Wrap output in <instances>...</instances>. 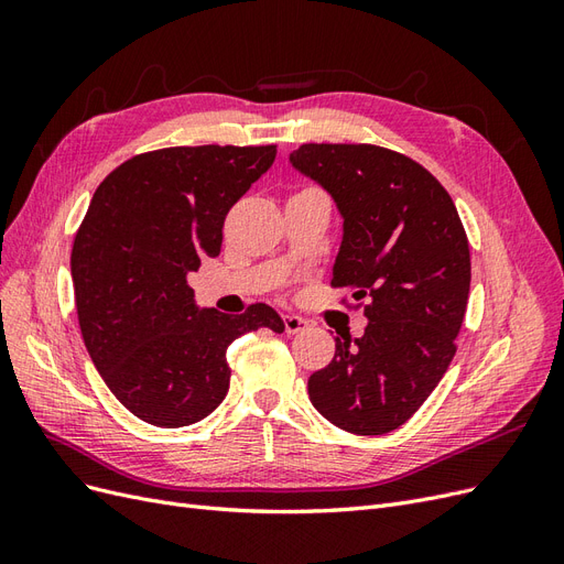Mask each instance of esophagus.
I'll return each mask as SVG.
<instances>
[{
    "label": "esophagus",
    "mask_w": 564,
    "mask_h": 564,
    "mask_svg": "<svg viewBox=\"0 0 564 564\" xmlns=\"http://www.w3.org/2000/svg\"><path fill=\"white\" fill-rule=\"evenodd\" d=\"M308 327H311V322L305 319V317L294 315V313L284 315V332H286V334H299V332H305Z\"/></svg>",
    "instance_id": "1"
}]
</instances>
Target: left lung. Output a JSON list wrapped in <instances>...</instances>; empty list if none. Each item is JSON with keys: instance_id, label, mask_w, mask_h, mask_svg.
Segmentation results:
<instances>
[{"instance_id": "8db88e82", "label": "left lung", "mask_w": 564, "mask_h": 564, "mask_svg": "<svg viewBox=\"0 0 564 564\" xmlns=\"http://www.w3.org/2000/svg\"><path fill=\"white\" fill-rule=\"evenodd\" d=\"M289 162L336 202L344 237L332 286L355 289L369 319L360 338H334V360L308 379L311 402L348 433H390L456 352L470 289L466 230L440 181L400 152L305 143Z\"/></svg>"}]
</instances>
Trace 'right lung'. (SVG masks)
<instances>
[{"instance_id":"right-lung-1","label":"right lung","mask_w":564,"mask_h":564,"mask_svg":"<svg viewBox=\"0 0 564 564\" xmlns=\"http://www.w3.org/2000/svg\"><path fill=\"white\" fill-rule=\"evenodd\" d=\"M275 145L164 148L96 187L70 270L84 346L112 395L158 429L209 416L230 386L228 346L282 334L265 303L245 315L199 308L187 275L216 259L232 204L275 162Z\"/></svg>"}]
</instances>
